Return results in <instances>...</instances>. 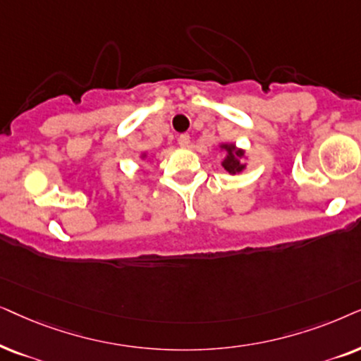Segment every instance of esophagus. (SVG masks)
<instances>
[{
    "label": "esophagus",
    "mask_w": 361,
    "mask_h": 361,
    "mask_svg": "<svg viewBox=\"0 0 361 361\" xmlns=\"http://www.w3.org/2000/svg\"><path fill=\"white\" fill-rule=\"evenodd\" d=\"M190 135L188 133H183V135L178 137V143H180L181 148H188L190 147Z\"/></svg>",
    "instance_id": "1"
}]
</instances>
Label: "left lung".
I'll use <instances>...</instances> for the list:
<instances>
[{
    "mask_svg": "<svg viewBox=\"0 0 361 361\" xmlns=\"http://www.w3.org/2000/svg\"><path fill=\"white\" fill-rule=\"evenodd\" d=\"M218 148L221 152H224V158L221 161V166L224 168L229 175H239L246 170L247 160L246 150L244 148L236 147V143H219Z\"/></svg>",
    "mask_w": 361,
    "mask_h": 361,
    "instance_id": "obj_1",
    "label": "left lung"
}]
</instances>
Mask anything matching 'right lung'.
<instances>
[{
  "mask_svg": "<svg viewBox=\"0 0 361 361\" xmlns=\"http://www.w3.org/2000/svg\"><path fill=\"white\" fill-rule=\"evenodd\" d=\"M147 157H148V153H147V152L140 153V161H145V160H147Z\"/></svg>",
  "mask_w": 361,
  "mask_h": 361,
  "instance_id": "obj_1",
  "label": "right lung"
}]
</instances>
